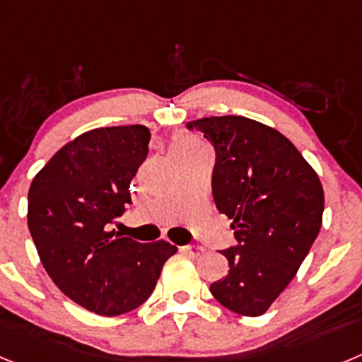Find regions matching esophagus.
I'll return each instance as SVG.
<instances>
[{"mask_svg":"<svg viewBox=\"0 0 362 362\" xmlns=\"http://www.w3.org/2000/svg\"><path fill=\"white\" fill-rule=\"evenodd\" d=\"M183 252L185 254L190 255V257L197 259L204 254V248L201 245H187V246H183Z\"/></svg>","mask_w":362,"mask_h":362,"instance_id":"1","label":"esophagus"}]
</instances>
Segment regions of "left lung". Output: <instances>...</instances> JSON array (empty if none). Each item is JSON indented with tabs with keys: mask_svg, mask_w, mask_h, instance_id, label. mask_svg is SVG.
Masks as SVG:
<instances>
[{
	"mask_svg": "<svg viewBox=\"0 0 362 362\" xmlns=\"http://www.w3.org/2000/svg\"><path fill=\"white\" fill-rule=\"evenodd\" d=\"M216 150L212 194L238 245L221 254L228 276L210 284L225 308L257 317L296 277L322 225L325 192L312 166L276 129L243 116L190 121Z\"/></svg>",
	"mask_w": 362,
	"mask_h": 362,
	"instance_id": "1",
	"label": "left lung"
}]
</instances>
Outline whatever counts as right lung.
Instances as JSON below:
<instances>
[{
    "label": "right lung",
    "instance_id": "add662e5",
    "mask_svg": "<svg viewBox=\"0 0 362 362\" xmlns=\"http://www.w3.org/2000/svg\"><path fill=\"white\" fill-rule=\"evenodd\" d=\"M148 141L143 124L81 134L54 153L28 190V230L41 264L69 299L105 317L143 305L177 252L166 241L137 243L110 230L132 203L130 181Z\"/></svg>",
    "mask_w": 362,
    "mask_h": 362
}]
</instances>
